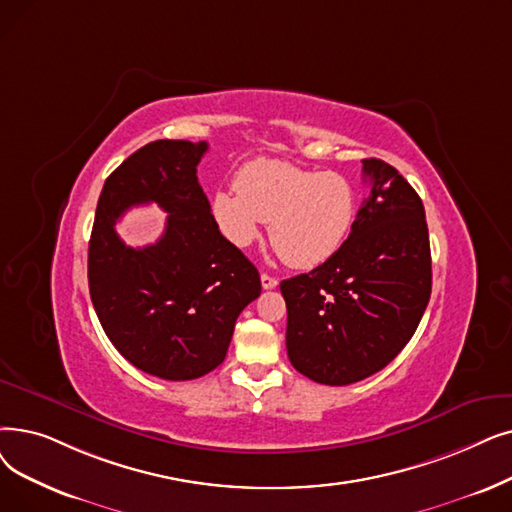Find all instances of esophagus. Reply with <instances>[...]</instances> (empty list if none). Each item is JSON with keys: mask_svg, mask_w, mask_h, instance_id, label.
I'll list each match as a JSON object with an SVG mask.
<instances>
[{"mask_svg": "<svg viewBox=\"0 0 512 512\" xmlns=\"http://www.w3.org/2000/svg\"><path fill=\"white\" fill-rule=\"evenodd\" d=\"M261 286L263 288H276L278 286V280L270 274H261Z\"/></svg>", "mask_w": 512, "mask_h": 512, "instance_id": "esophagus-1", "label": "esophagus"}]
</instances>
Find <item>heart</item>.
Returning a JSON list of instances; mask_svg holds the SVG:
<instances>
[{
  "mask_svg": "<svg viewBox=\"0 0 512 512\" xmlns=\"http://www.w3.org/2000/svg\"><path fill=\"white\" fill-rule=\"evenodd\" d=\"M234 188L211 198L221 234L244 249L259 238L261 221H270L274 249L299 270L337 255L358 219V190L335 171L257 159L238 169Z\"/></svg>",
  "mask_w": 512,
  "mask_h": 512,
  "instance_id": "obj_1",
  "label": "heart"
}]
</instances>
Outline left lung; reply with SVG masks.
I'll list each match as a JSON object with an SVG mask.
<instances>
[{"mask_svg":"<svg viewBox=\"0 0 512 512\" xmlns=\"http://www.w3.org/2000/svg\"><path fill=\"white\" fill-rule=\"evenodd\" d=\"M362 163L370 196L339 253L280 282L288 360L307 379L332 387L383 370L412 339L431 297L420 196L385 161Z\"/></svg>","mask_w":512,"mask_h":512,"instance_id":"obj_1","label":"left lung"}]
</instances>
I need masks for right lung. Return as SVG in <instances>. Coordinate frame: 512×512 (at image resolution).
I'll use <instances>...</instances> for the list:
<instances>
[{
    "label": "right lung",
    "instance_id": "1",
    "mask_svg": "<svg viewBox=\"0 0 512 512\" xmlns=\"http://www.w3.org/2000/svg\"><path fill=\"white\" fill-rule=\"evenodd\" d=\"M207 142L157 140L106 177L87 253V280L106 337L127 362L165 381H192L224 362L236 318L261 293L255 265L219 232L196 165ZM168 211L164 236L133 250L114 224L131 206Z\"/></svg>",
    "mask_w": 512,
    "mask_h": 512
}]
</instances>
